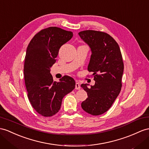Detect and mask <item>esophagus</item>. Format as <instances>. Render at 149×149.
I'll list each match as a JSON object with an SVG mask.
<instances>
[{
	"instance_id": "obj_1",
	"label": "esophagus",
	"mask_w": 149,
	"mask_h": 149,
	"mask_svg": "<svg viewBox=\"0 0 149 149\" xmlns=\"http://www.w3.org/2000/svg\"><path fill=\"white\" fill-rule=\"evenodd\" d=\"M81 89V85H80L79 82H77L75 84V89Z\"/></svg>"
}]
</instances>
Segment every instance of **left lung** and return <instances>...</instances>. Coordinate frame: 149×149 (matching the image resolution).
Masks as SVG:
<instances>
[{"instance_id":"1","label":"left lung","mask_w":149,"mask_h":149,"mask_svg":"<svg viewBox=\"0 0 149 149\" xmlns=\"http://www.w3.org/2000/svg\"><path fill=\"white\" fill-rule=\"evenodd\" d=\"M81 39L88 45L92 54L87 69L93 72L95 84L81 87L88 97L81 103L86 112L100 115L111 108L119 95L124 65L119 45L108 34L86 30L79 33Z\"/></svg>"}]
</instances>
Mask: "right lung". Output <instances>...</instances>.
I'll list each match as a JSON object with an SVG mask.
<instances>
[{"label":"right lung","instance_id":"1","mask_svg":"<svg viewBox=\"0 0 149 149\" xmlns=\"http://www.w3.org/2000/svg\"><path fill=\"white\" fill-rule=\"evenodd\" d=\"M72 36L71 31L49 27L38 33L26 49L24 75L28 97L33 108L43 116L58 113L63 97L75 88L73 78L65 75L54 82L50 74L60 47Z\"/></svg>","mask_w":149,"mask_h":149}]
</instances>
